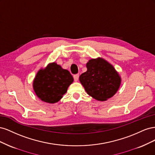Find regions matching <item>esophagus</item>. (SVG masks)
Instances as JSON below:
<instances>
[{"mask_svg":"<svg viewBox=\"0 0 155 155\" xmlns=\"http://www.w3.org/2000/svg\"><path fill=\"white\" fill-rule=\"evenodd\" d=\"M78 79H79V74H75L74 76V79L75 81H78Z\"/></svg>","mask_w":155,"mask_h":155,"instance_id":"34e87169","label":"esophagus"}]
</instances>
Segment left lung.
Instances as JSON below:
<instances>
[{
  "label": "left lung",
  "instance_id": "8db88e82",
  "mask_svg": "<svg viewBox=\"0 0 155 155\" xmlns=\"http://www.w3.org/2000/svg\"><path fill=\"white\" fill-rule=\"evenodd\" d=\"M87 71L79 76L86 92L94 99L105 101L118 90L121 79L114 67L104 59H91L87 63Z\"/></svg>",
  "mask_w": 155,
  "mask_h": 155
}]
</instances>
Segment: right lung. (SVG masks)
Returning <instances> with one entry per match:
<instances>
[{
  "label": "right lung",
  "mask_w": 155,
  "mask_h": 155,
  "mask_svg": "<svg viewBox=\"0 0 155 155\" xmlns=\"http://www.w3.org/2000/svg\"><path fill=\"white\" fill-rule=\"evenodd\" d=\"M73 81L74 78L68 70L54 63L37 72L34 89L42 101L54 104L61 99Z\"/></svg>",
  "instance_id": "1"
}]
</instances>
